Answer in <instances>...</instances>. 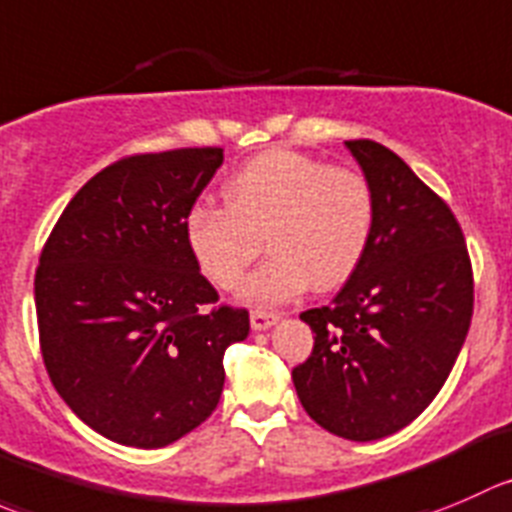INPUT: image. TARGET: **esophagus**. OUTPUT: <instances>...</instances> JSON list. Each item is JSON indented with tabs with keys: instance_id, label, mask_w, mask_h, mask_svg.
<instances>
[{
	"instance_id": "obj_1",
	"label": "esophagus",
	"mask_w": 512,
	"mask_h": 512,
	"mask_svg": "<svg viewBox=\"0 0 512 512\" xmlns=\"http://www.w3.org/2000/svg\"><path fill=\"white\" fill-rule=\"evenodd\" d=\"M280 320V315H277V312H265V310H252V315H250V325H252V330L255 332H262V330H270L272 325H275V322Z\"/></svg>"
}]
</instances>
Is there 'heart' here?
I'll use <instances>...</instances> for the list:
<instances>
[{
  "label": "heart",
  "instance_id": "heart-1",
  "mask_svg": "<svg viewBox=\"0 0 512 512\" xmlns=\"http://www.w3.org/2000/svg\"><path fill=\"white\" fill-rule=\"evenodd\" d=\"M225 200L190 207L185 242L215 285L235 287L265 237L272 257L240 287V300L260 307L295 300L310 285H342L375 227V192L362 172L292 150L247 160L227 180Z\"/></svg>",
  "mask_w": 512,
  "mask_h": 512
}]
</instances>
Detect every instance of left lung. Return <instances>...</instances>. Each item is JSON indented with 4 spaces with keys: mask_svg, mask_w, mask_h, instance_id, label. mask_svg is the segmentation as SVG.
I'll list each match as a JSON object with an SVG mask.
<instances>
[{
    "mask_svg": "<svg viewBox=\"0 0 512 512\" xmlns=\"http://www.w3.org/2000/svg\"><path fill=\"white\" fill-rule=\"evenodd\" d=\"M345 147L375 192V227L335 300L300 315L315 347L292 382L320 428L370 443L413 423L448 380L473 317V270L450 207L395 152Z\"/></svg>",
    "mask_w": 512,
    "mask_h": 512,
    "instance_id": "1",
    "label": "left lung"
}]
</instances>
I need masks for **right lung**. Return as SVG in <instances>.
Returning a JSON list of instances; mask_svg holds the SVG:
<instances>
[{"instance_id":"right-lung-1","label":"right lung","mask_w":512,"mask_h":512,"mask_svg":"<svg viewBox=\"0 0 512 512\" xmlns=\"http://www.w3.org/2000/svg\"><path fill=\"white\" fill-rule=\"evenodd\" d=\"M220 147L135 155L94 175L54 225L34 277L39 345L59 398L94 433L165 448L205 423L222 357L250 332L185 242V217Z\"/></svg>"}]
</instances>
